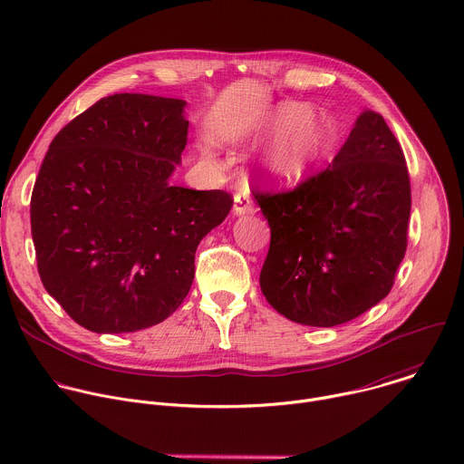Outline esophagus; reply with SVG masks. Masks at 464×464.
Segmentation results:
<instances>
[{"label":"esophagus","instance_id":"obj_1","mask_svg":"<svg viewBox=\"0 0 464 464\" xmlns=\"http://www.w3.org/2000/svg\"><path fill=\"white\" fill-rule=\"evenodd\" d=\"M251 197L247 193H237L235 195V206H233V213L235 215H246V213H251L253 208H251Z\"/></svg>","mask_w":464,"mask_h":464}]
</instances>
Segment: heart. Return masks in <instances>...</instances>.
I'll return each instance as SVG.
<instances>
[{"mask_svg":"<svg viewBox=\"0 0 464 464\" xmlns=\"http://www.w3.org/2000/svg\"><path fill=\"white\" fill-rule=\"evenodd\" d=\"M266 134L276 138L262 154V169L276 182L293 184L321 160L332 125L302 103H282L269 118Z\"/></svg>","mask_w":464,"mask_h":464,"instance_id":"obj_1","label":"heart"}]
</instances>
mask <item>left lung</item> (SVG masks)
Listing matches in <instances>:
<instances>
[{"label": "left lung", "mask_w": 464, "mask_h": 464, "mask_svg": "<svg viewBox=\"0 0 464 464\" xmlns=\"http://www.w3.org/2000/svg\"><path fill=\"white\" fill-rule=\"evenodd\" d=\"M253 195L271 227L260 289L280 315L332 328L390 293L408 246L411 189L401 143L379 112H361L324 171L293 191Z\"/></svg>", "instance_id": "1"}]
</instances>
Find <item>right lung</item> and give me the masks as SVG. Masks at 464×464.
I'll list each match as a JSON object with an SVG mask.
<instances>
[{
    "instance_id": "right-lung-1",
    "label": "right lung",
    "mask_w": 464,
    "mask_h": 464,
    "mask_svg": "<svg viewBox=\"0 0 464 464\" xmlns=\"http://www.w3.org/2000/svg\"><path fill=\"white\" fill-rule=\"evenodd\" d=\"M184 100L114 94L51 141L31 198L38 273L94 334L166 321L188 296L200 240L233 197L171 186L188 143Z\"/></svg>"
}]
</instances>
